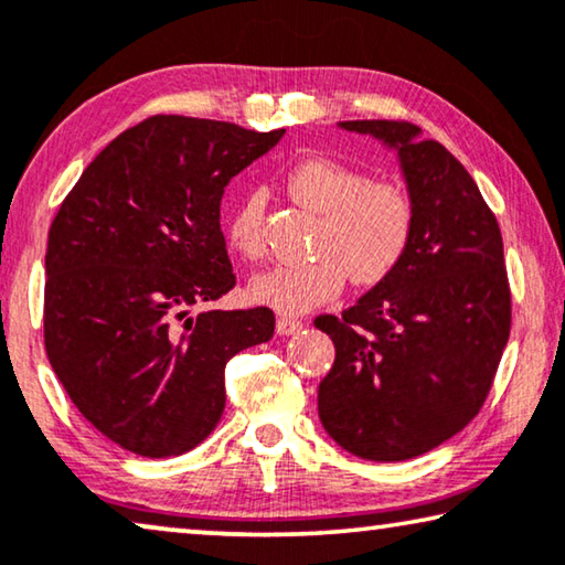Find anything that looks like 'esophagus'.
I'll return each mask as SVG.
<instances>
[{
	"label": "esophagus",
	"mask_w": 565,
	"mask_h": 565,
	"mask_svg": "<svg viewBox=\"0 0 565 565\" xmlns=\"http://www.w3.org/2000/svg\"><path fill=\"white\" fill-rule=\"evenodd\" d=\"M301 321L294 319V317H281L279 321H276V331H279L281 337H291V334H299L301 331Z\"/></svg>",
	"instance_id": "1"
}]
</instances>
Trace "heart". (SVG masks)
Instances as JSON below:
<instances>
[{
    "instance_id": "obj_1",
    "label": "heart",
    "mask_w": 565,
    "mask_h": 565,
    "mask_svg": "<svg viewBox=\"0 0 565 565\" xmlns=\"http://www.w3.org/2000/svg\"><path fill=\"white\" fill-rule=\"evenodd\" d=\"M291 199L321 213L315 258L256 274L248 297L284 315H303L337 297L344 274L377 284L405 256L412 236L409 195L387 181H366L360 170L329 158H303L286 173ZM228 244L241 256L264 254V199L248 193L226 218Z\"/></svg>"
}]
</instances>
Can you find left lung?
I'll use <instances>...</instances> for the list:
<instances>
[{"label":"left lung","mask_w":565,"mask_h":565,"mask_svg":"<svg viewBox=\"0 0 565 565\" xmlns=\"http://www.w3.org/2000/svg\"><path fill=\"white\" fill-rule=\"evenodd\" d=\"M397 150L415 211L405 256L364 297L321 315L334 342L319 419L356 458L397 462L450 440L478 415L510 334L503 236L450 150L405 120H347Z\"/></svg>","instance_id":"8db88e82"}]
</instances>
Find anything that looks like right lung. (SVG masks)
I'll list each match as a JSON object with an SVG mask.
<instances>
[{"label":"right lung","mask_w":565,"mask_h":565,"mask_svg":"<svg viewBox=\"0 0 565 565\" xmlns=\"http://www.w3.org/2000/svg\"><path fill=\"white\" fill-rule=\"evenodd\" d=\"M281 136L153 115L85 168L52 221L44 349L83 417L125 450H193L226 407L231 356L274 337L266 307L193 309L236 286L223 188Z\"/></svg>","instance_id":"1"}]
</instances>
